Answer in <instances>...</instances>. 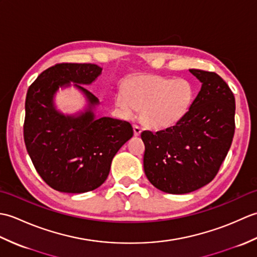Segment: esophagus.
Masks as SVG:
<instances>
[{
	"label": "esophagus",
	"instance_id": "34e87169",
	"mask_svg": "<svg viewBox=\"0 0 257 257\" xmlns=\"http://www.w3.org/2000/svg\"><path fill=\"white\" fill-rule=\"evenodd\" d=\"M134 134L135 136H139L141 134V128L138 124H134Z\"/></svg>",
	"mask_w": 257,
	"mask_h": 257
}]
</instances>
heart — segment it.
Here are the masks:
<instances>
[{
	"label": "heart",
	"instance_id": "heart-1",
	"mask_svg": "<svg viewBox=\"0 0 257 257\" xmlns=\"http://www.w3.org/2000/svg\"><path fill=\"white\" fill-rule=\"evenodd\" d=\"M194 88L187 79L157 75L135 76L114 95V106L124 118L141 109V119L152 128H168L185 117L192 105Z\"/></svg>",
	"mask_w": 257,
	"mask_h": 257
}]
</instances>
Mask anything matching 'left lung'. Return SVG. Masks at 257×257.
<instances>
[{
  "label": "left lung",
  "instance_id": "obj_1",
  "mask_svg": "<svg viewBox=\"0 0 257 257\" xmlns=\"http://www.w3.org/2000/svg\"><path fill=\"white\" fill-rule=\"evenodd\" d=\"M202 87L188 113L172 127L145 130L144 169L152 185L184 194L210 183L220 170L235 132V98L214 72L190 69Z\"/></svg>",
  "mask_w": 257,
  "mask_h": 257
}]
</instances>
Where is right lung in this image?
Returning <instances> with one entry per match:
<instances>
[{
  "mask_svg": "<svg viewBox=\"0 0 257 257\" xmlns=\"http://www.w3.org/2000/svg\"><path fill=\"white\" fill-rule=\"evenodd\" d=\"M95 64L62 63L44 70L26 94L23 125L26 150L41 178L54 190L84 193L106 181L117 151L134 136L133 125L109 117L95 118L98 98L78 84L89 85L101 74ZM70 81L83 91L89 108L65 116L53 106V94Z\"/></svg>",
  "mask_w": 257,
  "mask_h": 257,
  "instance_id": "1",
  "label": "right lung"
}]
</instances>
